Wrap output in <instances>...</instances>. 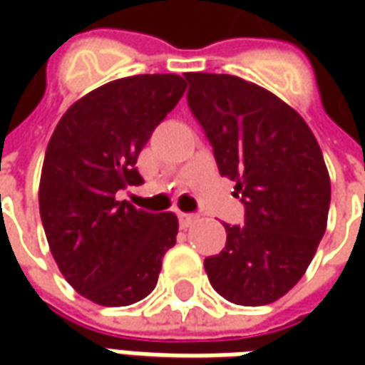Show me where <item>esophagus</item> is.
<instances>
[{"instance_id": "obj_1", "label": "esophagus", "mask_w": 365, "mask_h": 365, "mask_svg": "<svg viewBox=\"0 0 365 365\" xmlns=\"http://www.w3.org/2000/svg\"><path fill=\"white\" fill-rule=\"evenodd\" d=\"M195 221H197V215H195V213H178V223H180L182 230L190 227Z\"/></svg>"}]
</instances>
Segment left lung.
I'll list each match as a JSON object with an SVG mask.
<instances>
[{
    "mask_svg": "<svg viewBox=\"0 0 365 365\" xmlns=\"http://www.w3.org/2000/svg\"><path fill=\"white\" fill-rule=\"evenodd\" d=\"M185 77L219 173L245 207L244 225H225V247L205 258L209 282L235 304H270L301 280L327 230L323 152L307 121L268 89L233 75Z\"/></svg>",
    "mask_w": 365,
    "mask_h": 365,
    "instance_id": "8db88e82",
    "label": "left lung"
}]
</instances>
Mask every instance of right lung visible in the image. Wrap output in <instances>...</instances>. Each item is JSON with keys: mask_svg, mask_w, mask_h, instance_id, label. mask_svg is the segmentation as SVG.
<instances>
[{"mask_svg": "<svg viewBox=\"0 0 365 365\" xmlns=\"http://www.w3.org/2000/svg\"><path fill=\"white\" fill-rule=\"evenodd\" d=\"M185 89L178 75L118 78L81 97L52 132L38 189L40 217L61 274L95 304L142 301L176 244L175 213H146L115 195L144 182L138 154Z\"/></svg>", "mask_w": 365, "mask_h": 365, "instance_id": "1", "label": "right lung"}]
</instances>
